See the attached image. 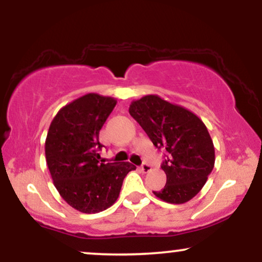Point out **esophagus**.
<instances>
[{
  "label": "esophagus",
  "mask_w": 262,
  "mask_h": 262,
  "mask_svg": "<svg viewBox=\"0 0 262 262\" xmlns=\"http://www.w3.org/2000/svg\"><path fill=\"white\" fill-rule=\"evenodd\" d=\"M140 169L143 172H149V171H151V166H150L148 162H143L140 166Z\"/></svg>",
  "instance_id": "34e87169"
}]
</instances>
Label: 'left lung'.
<instances>
[{
    "instance_id": "1",
    "label": "left lung",
    "mask_w": 262,
    "mask_h": 262,
    "mask_svg": "<svg viewBox=\"0 0 262 262\" xmlns=\"http://www.w3.org/2000/svg\"><path fill=\"white\" fill-rule=\"evenodd\" d=\"M129 113L158 149L166 150L161 169L166 185L154 194L167 203L192 200L214 167V145L204 123L191 111L156 95L132 102Z\"/></svg>"
}]
</instances>
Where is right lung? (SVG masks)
Returning <instances> with one entry per match:
<instances>
[{
    "label": "right lung",
    "mask_w": 262,
    "mask_h": 262,
    "mask_svg": "<svg viewBox=\"0 0 262 262\" xmlns=\"http://www.w3.org/2000/svg\"><path fill=\"white\" fill-rule=\"evenodd\" d=\"M112 97L87 93L54 117L45 140V159L60 196L79 212L110 208L121 192L130 162L100 160V130L116 106Z\"/></svg>",
    "instance_id": "obj_1"
}]
</instances>
